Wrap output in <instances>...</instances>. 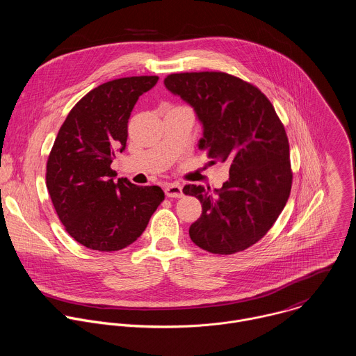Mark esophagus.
Returning <instances> with one entry per match:
<instances>
[{"label": "esophagus", "mask_w": 356, "mask_h": 356, "mask_svg": "<svg viewBox=\"0 0 356 356\" xmlns=\"http://www.w3.org/2000/svg\"><path fill=\"white\" fill-rule=\"evenodd\" d=\"M165 194L172 198H180L183 195V188L176 183H169L165 186Z\"/></svg>", "instance_id": "obj_1"}]
</instances>
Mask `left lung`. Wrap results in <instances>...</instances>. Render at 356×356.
Returning <instances> with one entry per match:
<instances>
[{
  "label": "left lung",
  "instance_id": "1",
  "mask_svg": "<svg viewBox=\"0 0 356 356\" xmlns=\"http://www.w3.org/2000/svg\"><path fill=\"white\" fill-rule=\"evenodd\" d=\"M165 87L195 113L202 127L198 149L211 163L229 165L221 188L187 184L201 217L191 241L211 253L231 255L257 243L272 228L291 190L290 150L283 124L259 88L221 72L176 73Z\"/></svg>",
  "mask_w": 356,
  "mask_h": 356
}]
</instances>
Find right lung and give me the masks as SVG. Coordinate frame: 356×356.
<instances>
[{
  "instance_id": "obj_1",
  "label": "right lung",
  "mask_w": 356,
  "mask_h": 356,
  "mask_svg": "<svg viewBox=\"0 0 356 356\" xmlns=\"http://www.w3.org/2000/svg\"><path fill=\"white\" fill-rule=\"evenodd\" d=\"M158 76L107 81L69 113L46 166V186L66 231L88 249L113 252L135 242L165 198L158 186L115 181L111 163L125 150L128 120Z\"/></svg>"
}]
</instances>
